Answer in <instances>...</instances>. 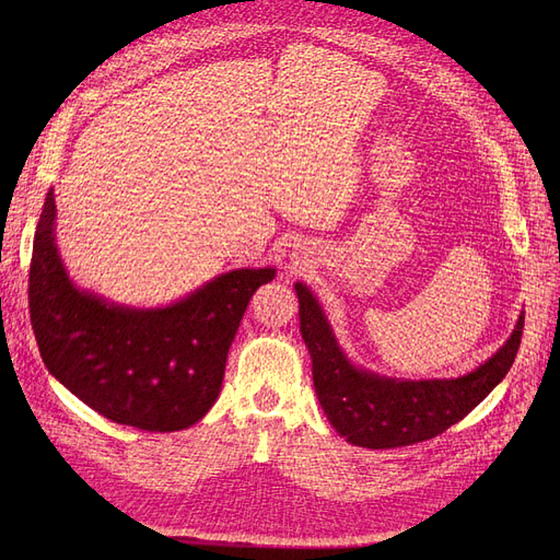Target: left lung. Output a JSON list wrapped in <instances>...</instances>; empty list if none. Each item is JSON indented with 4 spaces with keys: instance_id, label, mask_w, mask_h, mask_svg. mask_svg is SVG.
<instances>
[{
    "instance_id": "8db88e82",
    "label": "left lung",
    "mask_w": 560,
    "mask_h": 560,
    "mask_svg": "<svg viewBox=\"0 0 560 560\" xmlns=\"http://www.w3.org/2000/svg\"><path fill=\"white\" fill-rule=\"evenodd\" d=\"M300 331L313 359V386L329 422L351 445L393 450L422 443L460 422L502 381L520 349L524 315L492 359L458 378L404 381L359 370L340 351L313 292L295 283Z\"/></svg>"
}]
</instances>
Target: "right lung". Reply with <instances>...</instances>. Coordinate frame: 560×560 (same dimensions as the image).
Listing matches in <instances>:
<instances>
[{
    "mask_svg": "<svg viewBox=\"0 0 560 560\" xmlns=\"http://www.w3.org/2000/svg\"><path fill=\"white\" fill-rule=\"evenodd\" d=\"M54 218L49 190L28 270V313L47 370L117 424L165 433L199 422L220 395L247 304L275 270L226 272L165 308L115 306L70 281Z\"/></svg>",
    "mask_w": 560,
    "mask_h": 560,
    "instance_id": "1",
    "label": "right lung"
}]
</instances>
